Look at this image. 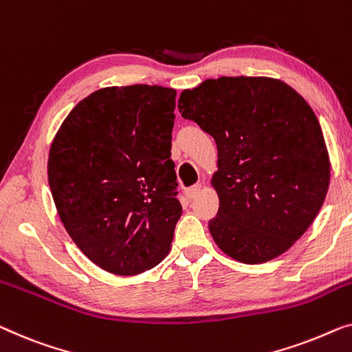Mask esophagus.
Instances as JSON below:
<instances>
[{"label":"esophagus","instance_id":"34e87169","mask_svg":"<svg viewBox=\"0 0 352 352\" xmlns=\"http://www.w3.org/2000/svg\"><path fill=\"white\" fill-rule=\"evenodd\" d=\"M200 192H201V184H195V186H192V187L187 188L186 197L188 198V200H193V198H195Z\"/></svg>","mask_w":352,"mask_h":352}]
</instances>
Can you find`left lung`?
Listing matches in <instances>:
<instances>
[{"mask_svg":"<svg viewBox=\"0 0 352 352\" xmlns=\"http://www.w3.org/2000/svg\"><path fill=\"white\" fill-rule=\"evenodd\" d=\"M177 108L217 144L219 211L210 221L217 246L249 265L286 252L330 182L322 130L303 96L283 80L238 76L184 90Z\"/></svg>","mask_w":352,"mask_h":352,"instance_id":"1","label":"left lung"}]
</instances>
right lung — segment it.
<instances>
[{
    "instance_id": "add662e5",
    "label": "right lung",
    "mask_w": 352,
    "mask_h": 352,
    "mask_svg": "<svg viewBox=\"0 0 352 352\" xmlns=\"http://www.w3.org/2000/svg\"><path fill=\"white\" fill-rule=\"evenodd\" d=\"M176 90L94 91L63 120L47 175L66 232L91 262L131 276L170 252L182 214L171 160Z\"/></svg>"
}]
</instances>
